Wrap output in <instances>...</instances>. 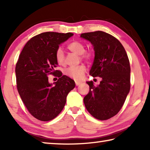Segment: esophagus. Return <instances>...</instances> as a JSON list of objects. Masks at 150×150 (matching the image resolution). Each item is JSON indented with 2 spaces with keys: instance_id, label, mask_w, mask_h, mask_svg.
I'll list each match as a JSON object with an SVG mask.
<instances>
[{
  "instance_id": "obj_1",
  "label": "esophagus",
  "mask_w": 150,
  "mask_h": 150,
  "mask_svg": "<svg viewBox=\"0 0 150 150\" xmlns=\"http://www.w3.org/2000/svg\"><path fill=\"white\" fill-rule=\"evenodd\" d=\"M81 84V83L77 82V81H75V85L76 86H79Z\"/></svg>"
}]
</instances>
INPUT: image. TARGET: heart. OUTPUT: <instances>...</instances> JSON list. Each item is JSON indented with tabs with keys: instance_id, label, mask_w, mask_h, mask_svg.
<instances>
[{
	"instance_id": "obj_1",
	"label": "heart",
	"mask_w": 150,
	"mask_h": 150,
	"mask_svg": "<svg viewBox=\"0 0 150 150\" xmlns=\"http://www.w3.org/2000/svg\"><path fill=\"white\" fill-rule=\"evenodd\" d=\"M68 48L70 51L75 54L80 55L81 59L91 61L93 58V52L91 50L85 51V46L82 42L73 41L68 45ZM55 57L56 62L60 65H64L65 63V57L64 52L62 47H58L55 50ZM86 67L84 65H80L75 67H70L66 69L65 73L68 77L76 81H81L84 77L86 72Z\"/></svg>"
}]
</instances>
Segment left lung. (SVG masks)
Segmentation results:
<instances>
[{
    "label": "left lung",
    "instance_id": "1",
    "mask_svg": "<svg viewBox=\"0 0 150 150\" xmlns=\"http://www.w3.org/2000/svg\"><path fill=\"white\" fill-rule=\"evenodd\" d=\"M81 37L93 45L95 57L90 75L101 77L100 85L87 82L90 91L84 98L86 108L100 120L120 110L130 89V65L125 49L113 35L103 31L83 33Z\"/></svg>",
    "mask_w": 150,
    "mask_h": 150
}]
</instances>
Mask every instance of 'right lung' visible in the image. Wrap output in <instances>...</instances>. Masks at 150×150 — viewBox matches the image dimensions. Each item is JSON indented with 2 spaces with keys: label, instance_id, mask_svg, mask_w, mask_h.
<instances>
[{
  "label": "right lung",
  "instance_id": "1",
  "mask_svg": "<svg viewBox=\"0 0 150 150\" xmlns=\"http://www.w3.org/2000/svg\"><path fill=\"white\" fill-rule=\"evenodd\" d=\"M72 33L46 32L32 38L25 44L16 64V87L30 115L41 121H50L64 108L66 98L75 88V82L59 70L55 52L59 45ZM58 77L55 86L48 82V75Z\"/></svg>",
  "mask_w": 150,
  "mask_h": 150
}]
</instances>
